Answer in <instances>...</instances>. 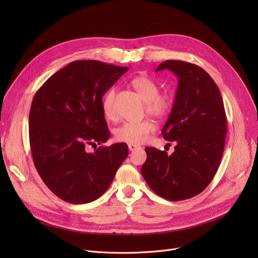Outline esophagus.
<instances>
[{"mask_svg": "<svg viewBox=\"0 0 258 258\" xmlns=\"http://www.w3.org/2000/svg\"><path fill=\"white\" fill-rule=\"evenodd\" d=\"M137 148H140V146H139V145H137V144L128 143V150H130L131 152H133V151H135V150H137Z\"/></svg>", "mask_w": 258, "mask_h": 258, "instance_id": "esophagus-1", "label": "esophagus"}]
</instances>
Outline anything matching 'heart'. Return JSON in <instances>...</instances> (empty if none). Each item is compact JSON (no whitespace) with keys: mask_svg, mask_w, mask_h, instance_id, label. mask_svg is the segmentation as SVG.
Returning <instances> with one entry per match:
<instances>
[{"mask_svg":"<svg viewBox=\"0 0 258 258\" xmlns=\"http://www.w3.org/2000/svg\"><path fill=\"white\" fill-rule=\"evenodd\" d=\"M131 84L142 99L145 101V107L148 114L162 118L168 114L172 99L168 93H159L160 86L155 79L150 76H137L132 79ZM115 89L108 91L102 101V110L108 120L116 118L114 106ZM154 122L145 119L141 121H126L115 130V138L120 142L141 144L145 142L150 134L155 131Z\"/></svg>","mask_w":258,"mask_h":258,"instance_id":"obj_1","label":"heart"}]
</instances>
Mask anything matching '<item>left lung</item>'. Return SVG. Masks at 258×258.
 <instances>
[{"instance_id": "left-lung-1", "label": "left lung", "mask_w": 258, "mask_h": 258, "mask_svg": "<svg viewBox=\"0 0 258 258\" xmlns=\"http://www.w3.org/2000/svg\"><path fill=\"white\" fill-rule=\"evenodd\" d=\"M171 71L178 89L170 115L162 128L163 138L174 142V152L146 147L142 177L152 190L169 201L201 194L220 166L227 134L221 92L201 67L182 60L162 62L157 72Z\"/></svg>"}]
</instances>
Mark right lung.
Here are the masks:
<instances>
[{
	"label": "right lung",
	"instance_id": "add662e5",
	"mask_svg": "<svg viewBox=\"0 0 258 258\" xmlns=\"http://www.w3.org/2000/svg\"><path fill=\"white\" fill-rule=\"evenodd\" d=\"M127 70L97 60L72 61L34 95L29 114L34 165L50 190L68 203L101 197L128 155L125 143L87 152L110 138L102 97Z\"/></svg>",
	"mask_w": 258,
	"mask_h": 258
}]
</instances>
